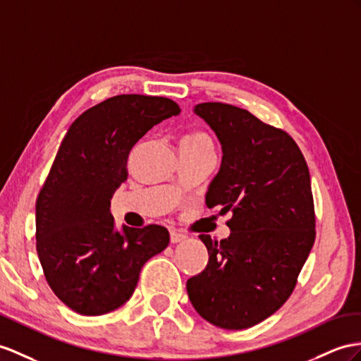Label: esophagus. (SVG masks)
<instances>
[{
	"label": "esophagus",
	"mask_w": 361,
	"mask_h": 361,
	"mask_svg": "<svg viewBox=\"0 0 361 361\" xmlns=\"http://www.w3.org/2000/svg\"><path fill=\"white\" fill-rule=\"evenodd\" d=\"M186 238H188L186 235L181 233V232H177V230H172V232H171V243H172V244L183 243Z\"/></svg>",
	"instance_id": "esophagus-1"
}]
</instances>
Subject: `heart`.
Wrapping results in <instances>:
<instances>
[{
  "instance_id": "b5f03b06",
  "label": "heart",
  "mask_w": 361,
  "mask_h": 361,
  "mask_svg": "<svg viewBox=\"0 0 361 361\" xmlns=\"http://www.w3.org/2000/svg\"><path fill=\"white\" fill-rule=\"evenodd\" d=\"M180 149L190 152H207L215 155V145L209 133L202 129H192L180 138Z\"/></svg>"
}]
</instances>
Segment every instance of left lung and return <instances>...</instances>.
Returning a JSON list of instances; mask_svg holds the SVG:
<instances>
[{"label":"left lung","mask_w":361,"mask_h":361,"mask_svg":"<svg viewBox=\"0 0 361 361\" xmlns=\"http://www.w3.org/2000/svg\"><path fill=\"white\" fill-rule=\"evenodd\" d=\"M195 114L223 146L206 204L232 212V232L221 241L200 235L209 262L188 281V294L215 326L245 329L288 300L316 239L308 164L290 134L247 109L206 102Z\"/></svg>","instance_id":"left-lung-1"}]
</instances>
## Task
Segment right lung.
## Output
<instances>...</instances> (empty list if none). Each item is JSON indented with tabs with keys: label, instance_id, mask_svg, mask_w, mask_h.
Returning <instances> with one entry per match:
<instances>
[{
	"label": "right lung",
	"instance_id": "1",
	"mask_svg": "<svg viewBox=\"0 0 361 361\" xmlns=\"http://www.w3.org/2000/svg\"><path fill=\"white\" fill-rule=\"evenodd\" d=\"M178 113L168 97L120 94L84 111L61 142L36 198V252L53 293L82 316L122 307L169 244L157 224L116 232L109 207L134 145Z\"/></svg>",
	"mask_w": 361,
	"mask_h": 361
}]
</instances>
